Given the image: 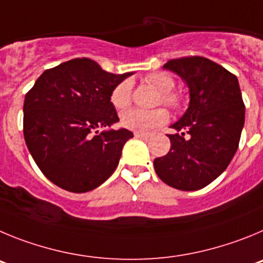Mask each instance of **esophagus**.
Wrapping results in <instances>:
<instances>
[{"instance_id":"34e87169","label":"esophagus","mask_w":263,"mask_h":263,"mask_svg":"<svg viewBox=\"0 0 263 263\" xmlns=\"http://www.w3.org/2000/svg\"><path fill=\"white\" fill-rule=\"evenodd\" d=\"M135 137H139V139H149L151 135L148 134H143V132H135Z\"/></svg>"}]
</instances>
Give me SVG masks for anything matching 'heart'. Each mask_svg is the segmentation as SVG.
Returning a JSON list of instances; mask_svg holds the SVG:
<instances>
[{
  "label": "heart",
  "mask_w": 263,
  "mask_h": 263,
  "mask_svg": "<svg viewBox=\"0 0 263 263\" xmlns=\"http://www.w3.org/2000/svg\"><path fill=\"white\" fill-rule=\"evenodd\" d=\"M145 81L149 85H152L155 89H157L161 93L160 102L165 105L173 106V107H179L181 106V98L174 93H170L174 87V80L169 73L157 72L148 74L145 77ZM132 96V84L129 80H124L120 84L114 87L111 91L110 101L114 105V107L122 108L127 107L131 103ZM169 119V114L165 108H156V110H143V108H131V110L124 111L120 117V123L123 127L131 129L135 132H143L148 134L156 127L164 124Z\"/></svg>",
  "instance_id": "b5f03b06"
}]
</instances>
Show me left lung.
Segmentation results:
<instances>
[{
	"instance_id": "obj_1",
	"label": "left lung",
	"mask_w": 263,
	"mask_h": 263,
	"mask_svg": "<svg viewBox=\"0 0 263 263\" xmlns=\"http://www.w3.org/2000/svg\"><path fill=\"white\" fill-rule=\"evenodd\" d=\"M164 69L181 76L190 103L172 124L177 132L167 135L170 151L153 165L161 181L172 187L199 190L227 169L238 148L245 122L240 85L233 73L200 56L173 59Z\"/></svg>"
}]
</instances>
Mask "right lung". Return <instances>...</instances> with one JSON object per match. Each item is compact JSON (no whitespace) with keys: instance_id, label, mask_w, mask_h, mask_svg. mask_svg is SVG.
Listing matches in <instances>:
<instances>
[{"instance_id":"add662e5","label":"right lung","mask_w":263,"mask_h":263,"mask_svg":"<svg viewBox=\"0 0 263 263\" xmlns=\"http://www.w3.org/2000/svg\"><path fill=\"white\" fill-rule=\"evenodd\" d=\"M132 73L114 74L90 59H73L44 70L25 97L26 145L44 176L64 190L86 193L119 164L134 134L98 132L119 122L111 91Z\"/></svg>"}]
</instances>
